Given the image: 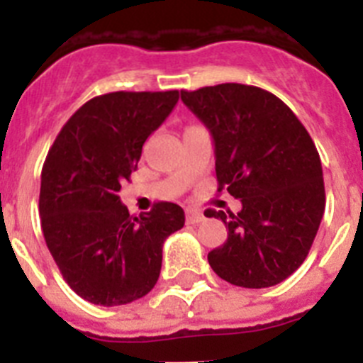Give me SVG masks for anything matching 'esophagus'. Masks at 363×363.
I'll return each mask as SVG.
<instances>
[{"instance_id":"obj_1","label":"esophagus","mask_w":363,"mask_h":363,"mask_svg":"<svg viewBox=\"0 0 363 363\" xmlns=\"http://www.w3.org/2000/svg\"><path fill=\"white\" fill-rule=\"evenodd\" d=\"M185 218H187V223H191V225H198L200 221H203V213L198 209H187L185 211Z\"/></svg>"}]
</instances>
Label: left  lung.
<instances>
[{"label": "left lung", "mask_w": 363, "mask_h": 363, "mask_svg": "<svg viewBox=\"0 0 363 363\" xmlns=\"http://www.w3.org/2000/svg\"><path fill=\"white\" fill-rule=\"evenodd\" d=\"M182 101L213 136L218 191L242 201L238 214L205 211L229 229L209 265L238 287L280 284L307 258L325 209L322 162L309 133L259 86L221 83L182 91Z\"/></svg>", "instance_id": "left-lung-1"}]
</instances>
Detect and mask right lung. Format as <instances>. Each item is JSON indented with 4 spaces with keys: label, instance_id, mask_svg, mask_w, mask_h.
<instances>
[{
    "label": "right lung",
    "instance_id": "add662e5",
    "mask_svg": "<svg viewBox=\"0 0 363 363\" xmlns=\"http://www.w3.org/2000/svg\"><path fill=\"white\" fill-rule=\"evenodd\" d=\"M178 98V91L96 96L74 112L47 154L45 242L70 289L96 306L145 296L160 278L163 242L185 223L184 209L171 201L136 218L118 196Z\"/></svg>",
    "mask_w": 363,
    "mask_h": 363
}]
</instances>
